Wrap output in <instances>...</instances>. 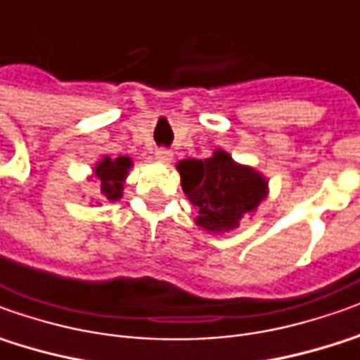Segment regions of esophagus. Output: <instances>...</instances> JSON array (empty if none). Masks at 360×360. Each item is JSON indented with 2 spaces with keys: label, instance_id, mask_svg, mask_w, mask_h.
I'll list each match as a JSON object with an SVG mask.
<instances>
[{
  "label": "esophagus",
  "instance_id": "34e87169",
  "mask_svg": "<svg viewBox=\"0 0 360 360\" xmlns=\"http://www.w3.org/2000/svg\"><path fill=\"white\" fill-rule=\"evenodd\" d=\"M155 158L158 160V162L166 165V162H170V160H172V150H170V148H165V147L156 148Z\"/></svg>",
  "mask_w": 360,
  "mask_h": 360
}]
</instances>
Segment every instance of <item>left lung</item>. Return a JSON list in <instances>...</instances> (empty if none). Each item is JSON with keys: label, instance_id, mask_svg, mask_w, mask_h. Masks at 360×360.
I'll use <instances>...</instances> for the list:
<instances>
[{"label": "left lung", "instance_id": "1", "mask_svg": "<svg viewBox=\"0 0 360 360\" xmlns=\"http://www.w3.org/2000/svg\"><path fill=\"white\" fill-rule=\"evenodd\" d=\"M178 172L184 194L198 212L195 223L205 231H231L266 198V180L249 166L233 162L223 150L205 160H182Z\"/></svg>", "mask_w": 360, "mask_h": 360}]
</instances>
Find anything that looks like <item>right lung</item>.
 I'll return each mask as SVG.
<instances>
[{"label": "right lung", "mask_w": 360, "mask_h": 360, "mask_svg": "<svg viewBox=\"0 0 360 360\" xmlns=\"http://www.w3.org/2000/svg\"><path fill=\"white\" fill-rule=\"evenodd\" d=\"M129 168H131V158H127V156H119V158L105 156L100 165L96 166V176L101 184V195L105 200L115 202L121 198L123 180L127 176Z\"/></svg>", "instance_id": "right-lung-1"}]
</instances>
